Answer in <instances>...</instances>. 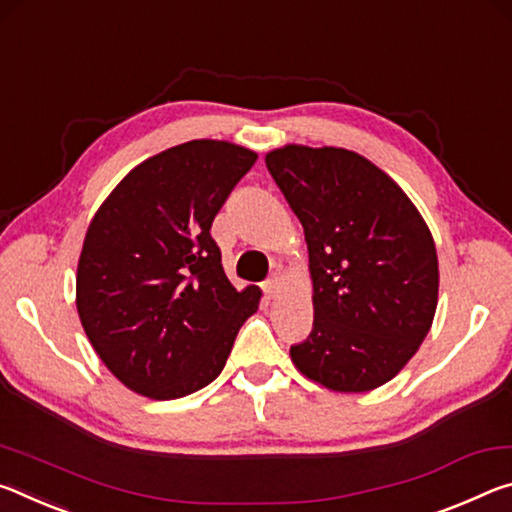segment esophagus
<instances>
[{"label":"esophagus","mask_w":512,"mask_h":512,"mask_svg":"<svg viewBox=\"0 0 512 512\" xmlns=\"http://www.w3.org/2000/svg\"><path fill=\"white\" fill-rule=\"evenodd\" d=\"M281 283H283V276L281 274H272L270 279H267L265 283H263V292L267 297H274L276 292L281 290Z\"/></svg>","instance_id":"esophagus-1"}]
</instances>
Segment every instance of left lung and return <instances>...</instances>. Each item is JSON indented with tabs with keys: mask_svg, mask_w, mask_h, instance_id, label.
I'll return each instance as SVG.
<instances>
[{
	"mask_svg": "<svg viewBox=\"0 0 512 512\" xmlns=\"http://www.w3.org/2000/svg\"><path fill=\"white\" fill-rule=\"evenodd\" d=\"M304 226L313 331L297 370L333 392H367L404 370L438 306V254L424 217L381 167L342 147L265 156Z\"/></svg>",
	"mask_w": 512,
	"mask_h": 512,
	"instance_id": "1",
	"label": "left lung"
}]
</instances>
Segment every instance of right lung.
Returning a JSON list of instances; mask_svg holds the SVG:
<instances>
[{
	"label": "right lung",
	"instance_id": "obj_1",
	"mask_svg": "<svg viewBox=\"0 0 512 512\" xmlns=\"http://www.w3.org/2000/svg\"><path fill=\"white\" fill-rule=\"evenodd\" d=\"M226 140H190L117 183L83 240L77 311L129 390L179 399L215 381L261 288L236 290L211 238L217 211L256 163Z\"/></svg>",
	"mask_w": 512,
	"mask_h": 512
}]
</instances>
